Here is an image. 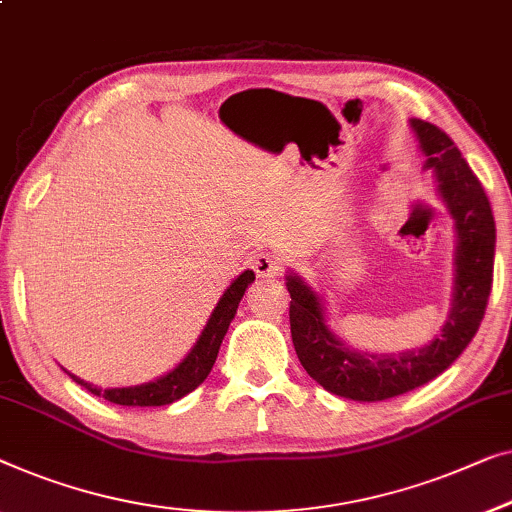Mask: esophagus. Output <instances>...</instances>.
<instances>
[{
  "mask_svg": "<svg viewBox=\"0 0 512 512\" xmlns=\"http://www.w3.org/2000/svg\"><path fill=\"white\" fill-rule=\"evenodd\" d=\"M254 270L258 277H279L281 270H284V261L274 251H258L254 256Z\"/></svg>",
  "mask_w": 512,
  "mask_h": 512,
  "instance_id": "34e87169",
  "label": "esophagus"
}]
</instances>
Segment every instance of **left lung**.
I'll use <instances>...</instances> for the list:
<instances>
[{
  "label": "left lung",
  "instance_id": "1",
  "mask_svg": "<svg viewBox=\"0 0 512 512\" xmlns=\"http://www.w3.org/2000/svg\"><path fill=\"white\" fill-rule=\"evenodd\" d=\"M425 168L434 170L441 201L455 219L453 307L441 335L404 353H360L348 348L325 323L323 300L300 274L288 272L291 337L295 353L316 383L355 402H383L420 388L446 372L476 335L492 291L496 226L483 184L446 131L411 120Z\"/></svg>",
  "mask_w": 512,
  "mask_h": 512
}]
</instances>
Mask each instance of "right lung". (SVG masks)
<instances>
[{
  "label": "right lung",
  "mask_w": 512,
  "mask_h": 512,
  "mask_svg": "<svg viewBox=\"0 0 512 512\" xmlns=\"http://www.w3.org/2000/svg\"><path fill=\"white\" fill-rule=\"evenodd\" d=\"M254 279H256L254 272L244 270L240 277L226 288L224 295H221L217 302V307H214L212 316L207 318V325L203 328L194 348L184 355L180 365H175V369H170L168 374L159 376L157 381L131 385V388L101 390L92 383L78 379V376H73L71 372L66 374H69L78 385H83V388L90 390L92 395L103 397L108 399V402L120 404V406H164V404L177 402V399L189 395L191 390H196L198 385L207 379L214 360H217L221 339H224V335L228 332V325H231L235 314H238V305L244 291H247V286Z\"/></svg>",
  "instance_id": "right-lung-1"
}]
</instances>
